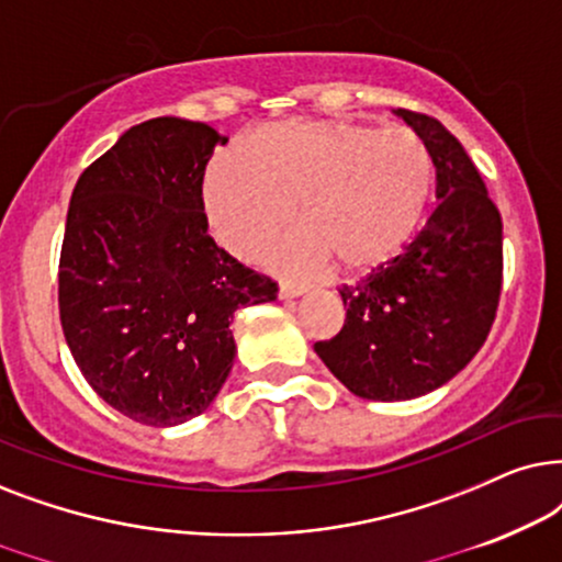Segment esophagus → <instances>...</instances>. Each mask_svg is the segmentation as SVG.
<instances>
[{"mask_svg": "<svg viewBox=\"0 0 562 562\" xmlns=\"http://www.w3.org/2000/svg\"><path fill=\"white\" fill-rule=\"evenodd\" d=\"M305 293L303 285H290V282H282L280 285V297H301Z\"/></svg>", "mask_w": 562, "mask_h": 562, "instance_id": "esophagus-1", "label": "esophagus"}]
</instances>
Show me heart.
Instances as JSON below:
<instances>
[{
  "label": "heart",
  "instance_id": "1",
  "mask_svg": "<svg viewBox=\"0 0 562 562\" xmlns=\"http://www.w3.org/2000/svg\"><path fill=\"white\" fill-rule=\"evenodd\" d=\"M434 190V161L411 131L355 120H290L223 151L205 171L203 205L213 236L249 257L295 218L265 254L277 272L364 274L416 234Z\"/></svg>",
  "mask_w": 562,
  "mask_h": 562
}]
</instances>
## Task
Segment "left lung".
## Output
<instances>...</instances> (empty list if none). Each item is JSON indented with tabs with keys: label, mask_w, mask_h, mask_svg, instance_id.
Returning <instances> with one entry per match:
<instances>
[{
	"label": "left lung",
	"mask_w": 562,
	"mask_h": 562,
	"mask_svg": "<svg viewBox=\"0 0 562 562\" xmlns=\"http://www.w3.org/2000/svg\"><path fill=\"white\" fill-rule=\"evenodd\" d=\"M398 115L429 148L439 205L398 257L339 288L347 321L313 347L368 401L418 398L458 375L491 331L504 280V223L475 164L437 117Z\"/></svg>",
	"instance_id": "left-lung-1"
}]
</instances>
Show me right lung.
<instances>
[{"instance_id": "1", "label": "right lung", "mask_w": 562, "mask_h": 562, "mask_svg": "<svg viewBox=\"0 0 562 562\" xmlns=\"http://www.w3.org/2000/svg\"><path fill=\"white\" fill-rule=\"evenodd\" d=\"M218 131L154 117L125 131L74 187L58 261V313L81 375L146 426L211 406L234 368L231 324L277 282L207 234L203 177Z\"/></svg>"}]
</instances>
